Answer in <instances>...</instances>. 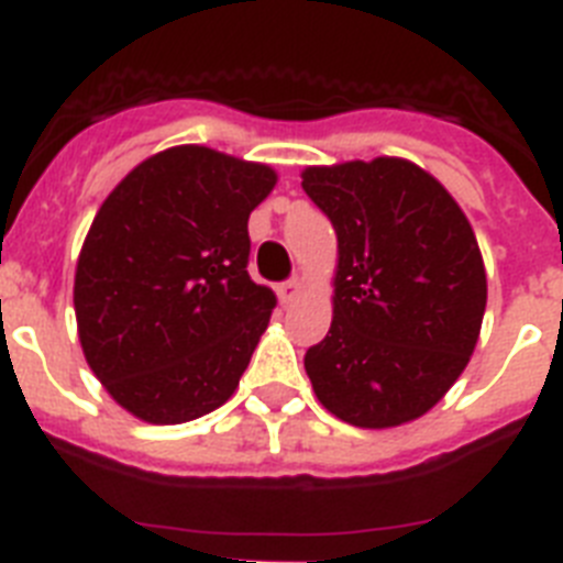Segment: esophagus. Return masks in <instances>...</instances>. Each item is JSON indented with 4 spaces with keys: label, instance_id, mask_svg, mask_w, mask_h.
Returning <instances> with one entry per match:
<instances>
[{
    "label": "esophagus",
    "instance_id": "1",
    "mask_svg": "<svg viewBox=\"0 0 563 563\" xmlns=\"http://www.w3.org/2000/svg\"><path fill=\"white\" fill-rule=\"evenodd\" d=\"M278 296H282L285 305L296 301V298L301 296V282H298V278H290V282H285V285H278Z\"/></svg>",
    "mask_w": 563,
    "mask_h": 563
}]
</instances>
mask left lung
Instances as JSON below:
<instances>
[{
    "mask_svg": "<svg viewBox=\"0 0 563 563\" xmlns=\"http://www.w3.org/2000/svg\"><path fill=\"white\" fill-rule=\"evenodd\" d=\"M301 188L338 233L332 324L305 355L316 397L357 429H391L442 400L474 355L487 278L474 228L400 157L312 166Z\"/></svg>",
    "mask_w": 563,
    "mask_h": 563,
    "instance_id": "left-lung-1",
    "label": "left lung"
}]
</instances>
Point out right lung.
Instances as JSON below:
<instances>
[{"label": "right lung", "instance_id": "1", "mask_svg": "<svg viewBox=\"0 0 563 563\" xmlns=\"http://www.w3.org/2000/svg\"><path fill=\"white\" fill-rule=\"evenodd\" d=\"M273 186L271 166L174 146L103 200L73 301L89 369L134 417L197 420L239 386L276 307L247 276V217Z\"/></svg>", "mask_w": 563, "mask_h": 563}]
</instances>
